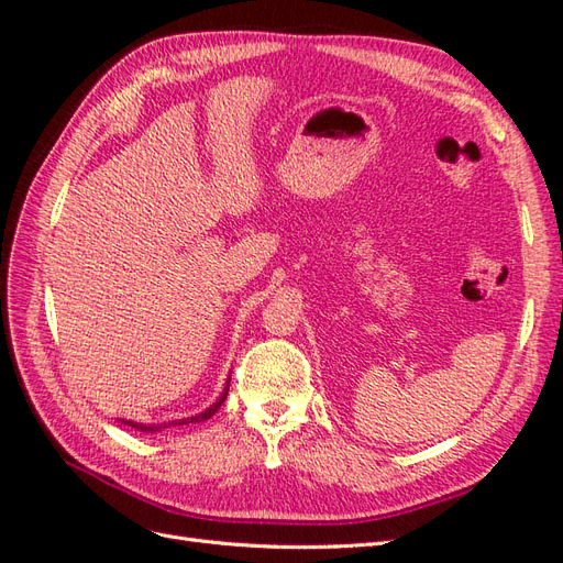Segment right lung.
Listing matches in <instances>:
<instances>
[{"mask_svg":"<svg viewBox=\"0 0 563 563\" xmlns=\"http://www.w3.org/2000/svg\"><path fill=\"white\" fill-rule=\"evenodd\" d=\"M228 389H230V378H228V385L225 389L220 391V397L207 408V411L201 413H195V416H187V418H178V420H168V422H157V424H147V422H135V420H119L122 424H126V428L131 430H139V432H147V434H157L162 430H168V428H180V424H190V422H203L207 418H211L220 406H223L225 397H228Z\"/></svg>","mask_w":563,"mask_h":563,"instance_id":"right-lung-1","label":"right lung"}]
</instances>
